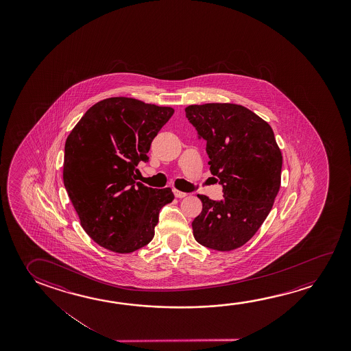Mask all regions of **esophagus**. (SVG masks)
<instances>
[{
	"label": "esophagus",
	"instance_id": "obj_1",
	"mask_svg": "<svg viewBox=\"0 0 351 351\" xmlns=\"http://www.w3.org/2000/svg\"><path fill=\"white\" fill-rule=\"evenodd\" d=\"M173 193H175V197H178V198H184L187 195V193H184V192H181V191L175 190L173 191Z\"/></svg>",
	"mask_w": 351,
	"mask_h": 351
}]
</instances>
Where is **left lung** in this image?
Listing matches in <instances>:
<instances>
[{"label":"left lung","mask_w":351,"mask_h":351,"mask_svg":"<svg viewBox=\"0 0 351 351\" xmlns=\"http://www.w3.org/2000/svg\"><path fill=\"white\" fill-rule=\"evenodd\" d=\"M184 111L207 142L210 173L224 193L221 201L198 195L203 208L192 221L195 241L217 251L241 247L263 224L280 189L282 156L273 130L236 104L190 105Z\"/></svg>","instance_id":"obj_1"}]
</instances>
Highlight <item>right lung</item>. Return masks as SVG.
<instances>
[{
  "mask_svg": "<svg viewBox=\"0 0 351 351\" xmlns=\"http://www.w3.org/2000/svg\"><path fill=\"white\" fill-rule=\"evenodd\" d=\"M173 108L132 98L104 99L64 144V184L82 228L101 247L131 253L154 237L159 212L175 195L136 180L141 161Z\"/></svg>",
  "mask_w": 351,
  "mask_h": 351,
  "instance_id": "right-lung-1",
  "label": "right lung"
}]
</instances>
